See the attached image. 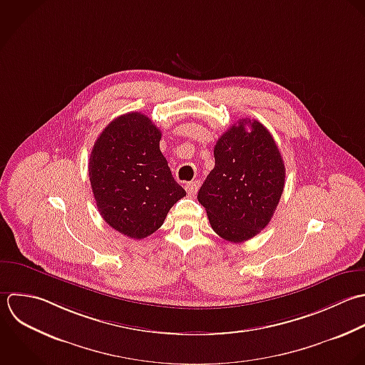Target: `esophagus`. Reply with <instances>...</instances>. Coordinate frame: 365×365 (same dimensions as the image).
<instances>
[{
    "label": "esophagus",
    "mask_w": 365,
    "mask_h": 365,
    "mask_svg": "<svg viewBox=\"0 0 365 365\" xmlns=\"http://www.w3.org/2000/svg\"><path fill=\"white\" fill-rule=\"evenodd\" d=\"M199 186H200L199 182H189V183L185 185V189H186L189 196H195L197 193V190H199Z\"/></svg>",
    "instance_id": "obj_1"
}]
</instances>
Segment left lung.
<instances>
[{
	"label": "left lung",
	"instance_id": "obj_1",
	"mask_svg": "<svg viewBox=\"0 0 365 365\" xmlns=\"http://www.w3.org/2000/svg\"><path fill=\"white\" fill-rule=\"evenodd\" d=\"M286 168L272 133L259 122L240 119L216 142L215 168L197 200L212 229L240 243L272 220L284 189Z\"/></svg>",
	"mask_w": 365,
	"mask_h": 365
}]
</instances>
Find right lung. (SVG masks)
I'll list each match as a JSON object with an SVG mask.
<instances>
[{"instance_id": "add662e5", "label": "right lung", "mask_w": 365, "mask_h": 365, "mask_svg": "<svg viewBox=\"0 0 365 365\" xmlns=\"http://www.w3.org/2000/svg\"><path fill=\"white\" fill-rule=\"evenodd\" d=\"M160 138L146 115L129 112L102 130L91 152L88 172L98 210L112 229L135 240L155 233L186 196L160 152Z\"/></svg>"}]
</instances>
